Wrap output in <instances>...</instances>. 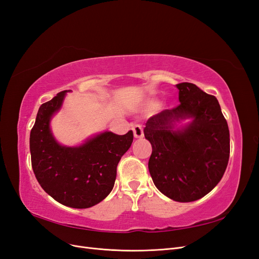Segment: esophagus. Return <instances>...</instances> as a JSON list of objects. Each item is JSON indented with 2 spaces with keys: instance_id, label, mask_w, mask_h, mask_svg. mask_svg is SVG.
<instances>
[{
  "instance_id": "esophagus-1",
  "label": "esophagus",
  "mask_w": 259,
  "mask_h": 259,
  "mask_svg": "<svg viewBox=\"0 0 259 259\" xmlns=\"http://www.w3.org/2000/svg\"><path fill=\"white\" fill-rule=\"evenodd\" d=\"M132 130H133V132H134L135 138L144 137V128L140 124H133Z\"/></svg>"
}]
</instances>
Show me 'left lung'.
<instances>
[{"mask_svg":"<svg viewBox=\"0 0 259 259\" xmlns=\"http://www.w3.org/2000/svg\"><path fill=\"white\" fill-rule=\"evenodd\" d=\"M180 104L155 114L144 134L152 146L148 167L155 187L169 199L192 202L204 197L221 182L228 165V124L215 96L192 83H179ZM192 117L188 126L174 131L172 123Z\"/></svg>","mask_w":259,"mask_h":259,"instance_id":"8db88e82","label":"left lung"}]
</instances>
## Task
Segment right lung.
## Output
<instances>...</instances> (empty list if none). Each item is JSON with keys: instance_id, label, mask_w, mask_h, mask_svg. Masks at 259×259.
Instances as JSON below:
<instances>
[{"instance_id": "1", "label": "right lung", "mask_w": 259, "mask_h": 259, "mask_svg": "<svg viewBox=\"0 0 259 259\" xmlns=\"http://www.w3.org/2000/svg\"><path fill=\"white\" fill-rule=\"evenodd\" d=\"M67 91L58 93L38 109L30 133L31 164L38 184L62 205L88 208L111 192L116 167L133 143V132L116 135L105 132L80 147L57 144L50 128Z\"/></svg>"}]
</instances>
